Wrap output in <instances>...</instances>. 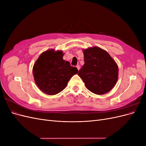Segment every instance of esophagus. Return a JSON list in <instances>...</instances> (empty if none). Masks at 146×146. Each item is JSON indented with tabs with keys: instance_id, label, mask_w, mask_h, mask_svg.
Wrapping results in <instances>:
<instances>
[{
	"instance_id": "34e87169",
	"label": "esophagus",
	"mask_w": 146,
	"mask_h": 146,
	"mask_svg": "<svg viewBox=\"0 0 146 146\" xmlns=\"http://www.w3.org/2000/svg\"><path fill=\"white\" fill-rule=\"evenodd\" d=\"M76 67H77V69H78V70H79V69H80V65H79V64H77V66H76Z\"/></svg>"
}]
</instances>
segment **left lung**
<instances>
[{"mask_svg":"<svg viewBox=\"0 0 146 146\" xmlns=\"http://www.w3.org/2000/svg\"><path fill=\"white\" fill-rule=\"evenodd\" d=\"M83 54L85 64L78 75L91 92L99 95L107 93L117 80L116 63L107 52L98 47L86 48Z\"/></svg>","mask_w":146,"mask_h":146,"instance_id":"obj_1","label":"left lung"}]
</instances>
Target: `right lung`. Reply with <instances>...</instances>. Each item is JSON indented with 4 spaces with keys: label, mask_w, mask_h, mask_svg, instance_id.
Masks as SVG:
<instances>
[{
    "label": "right lung",
    "mask_w": 146,
    "mask_h": 146,
    "mask_svg": "<svg viewBox=\"0 0 146 146\" xmlns=\"http://www.w3.org/2000/svg\"><path fill=\"white\" fill-rule=\"evenodd\" d=\"M62 51L50 49L39 55L33 68L34 80L38 87L48 95L62 91L78 69L63 59Z\"/></svg>",
    "instance_id": "1"
}]
</instances>
